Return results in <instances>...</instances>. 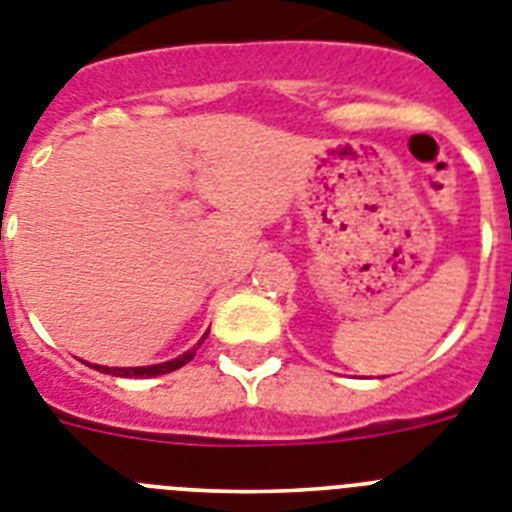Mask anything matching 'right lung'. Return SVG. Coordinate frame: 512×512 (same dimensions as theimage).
I'll list each match as a JSON object with an SVG mask.
<instances>
[{
    "mask_svg": "<svg viewBox=\"0 0 512 512\" xmlns=\"http://www.w3.org/2000/svg\"><path fill=\"white\" fill-rule=\"evenodd\" d=\"M208 338V333H205L200 341L192 346V349L184 351L182 356H176V359H171V362H161V364H150V367H101V364H96L93 369H98V372H103V375H114V377H158V375H169V372H174V369L184 367L187 362H192L197 354V349L203 346V341Z\"/></svg>",
    "mask_w": 512,
    "mask_h": 512,
    "instance_id": "right-lung-1",
    "label": "right lung"
}]
</instances>
